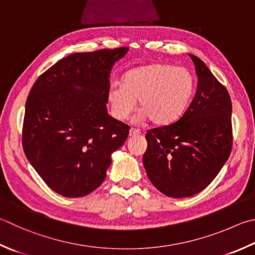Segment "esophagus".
Listing matches in <instances>:
<instances>
[{"label":"esophagus","instance_id":"34e87169","mask_svg":"<svg viewBox=\"0 0 255 255\" xmlns=\"http://www.w3.org/2000/svg\"><path fill=\"white\" fill-rule=\"evenodd\" d=\"M140 135V130L139 129H136V128H130V130H129V136H138Z\"/></svg>","mask_w":255,"mask_h":255}]
</instances>
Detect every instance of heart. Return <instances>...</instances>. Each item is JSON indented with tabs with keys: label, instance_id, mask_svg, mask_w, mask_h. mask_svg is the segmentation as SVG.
<instances>
[{
	"label": "heart",
	"instance_id": "1",
	"mask_svg": "<svg viewBox=\"0 0 255 255\" xmlns=\"http://www.w3.org/2000/svg\"><path fill=\"white\" fill-rule=\"evenodd\" d=\"M195 80L184 68L152 63L128 71L123 83H113L107 98L116 119L125 120L138 106L141 118H149L157 126L177 120L191 100Z\"/></svg>",
	"mask_w": 255,
	"mask_h": 255
}]
</instances>
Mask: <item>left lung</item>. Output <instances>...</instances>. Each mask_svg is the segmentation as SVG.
I'll use <instances>...</instances> for the list:
<instances>
[{
	"instance_id": "left-lung-1",
	"label": "left lung",
	"mask_w": 255,
	"mask_h": 255,
	"mask_svg": "<svg viewBox=\"0 0 255 255\" xmlns=\"http://www.w3.org/2000/svg\"><path fill=\"white\" fill-rule=\"evenodd\" d=\"M189 57L198 77L195 97L177 122L147 130L142 157L151 184L174 198L206 188L229 159L233 145L229 92L201 59Z\"/></svg>"
}]
</instances>
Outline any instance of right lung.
<instances>
[{
  "mask_svg": "<svg viewBox=\"0 0 255 255\" xmlns=\"http://www.w3.org/2000/svg\"><path fill=\"white\" fill-rule=\"evenodd\" d=\"M128 48L68 55L43 72L27 96L22 146L55 193L81 197L106 178L128 125L107 112L110 71ZM80 89L78 90L77 88Z\"/></svg>",
  "mask_w": 255,
  "mask_h": 255,
  "instance_id": "add662e5",
  "label": "right lung"
}]
</instances>
